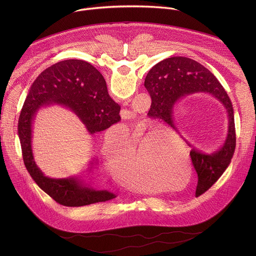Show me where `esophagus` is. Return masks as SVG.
Wrapping results in <instances>:
<instances>
[{"mask_svg": "<svg viewBox=\"0 0 256 256\" xmlns=\"http://www.w3.org/2000/svg\"><path fill=\"white\" fill-rule=\"evenodd\" d=\"M120 116H122V118H124V120L132 118V114L130 112V110H128V109H122V112H120Z\"/></svg>", "mask_w": 256, "mask_h": 256, "instance_id": "1", "label": "esophagus"}]
</instances>
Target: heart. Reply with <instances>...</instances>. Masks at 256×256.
<instances>
[{"mask_svg": "<svg viewBox=\"0 0 256 256\" xmlns=\"http://www.w3.org/2000/svg\"><path fill=\"white\" fill-rule=\"evenodd\" d=\"M116 136L114 142H106L101 148L104 165L112 175L120 177L124 184L136 190H149L154 184V175L159 177V147L156 144L157 130L142 124H124L122 134L109 132ZM177 157L164 158L174 160ZM158 164H157L156 163ZM156 174H155L154 173Z\"/></svg>", "mask_w": 256, "mask_h": 256, "instance_id": "obj_1", "label": "heart"}]
</instances>
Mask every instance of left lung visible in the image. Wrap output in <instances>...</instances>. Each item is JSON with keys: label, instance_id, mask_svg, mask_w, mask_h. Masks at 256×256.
Here are the masks:
<instances>
[{"label": "left lung", "instance_id": "1", "mask_svg": "<svg viewBox=\"0 0 256 256\" xmlns=\"http://www.w3.org/2000/svg\"><path fill=\"white\" fill-rule=\"evenodd\" d=\"M144 87L152 104L149 116L177 130L174 114L179 102L188 96L204 93L212 95L226 109L227 136L216 151L208 154L188 142L190 158L198 173L196 196L206 192L229 166L236 146L234 112L231 100L223 86L200 62L186 56H171L156 64L146 76Z\"/></svg>", "mask_w": 256, "mask_h": 256}]
</instances>
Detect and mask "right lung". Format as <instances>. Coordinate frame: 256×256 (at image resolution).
I'll use <instances>...</instances> for the list:
<instances>
[{
	"label": "right lung",
	"mask_w": 256,
	"mask_h": 256,
	"mask_svg": "<svg viewBox=\"0 0 256 256\" xmlns=\"http://www.w3.org/2000/svg\"><path fill=\"white\" fill-rule=\"evenodd\" d=\"M60 105L75 114L90 134L104 130L120 120V106L110 97L101 72L81 60H66L44 70L32 84L18 122L25 167L33 180L58 204L83 206L116 198L108 190H94L85 177L50 178L36 165L32 150L33 124L42 107ZM97 165L93 158L87 171Z\"/></svg>",
	"instance_id": "right-lung-1"
}]
</instances>
